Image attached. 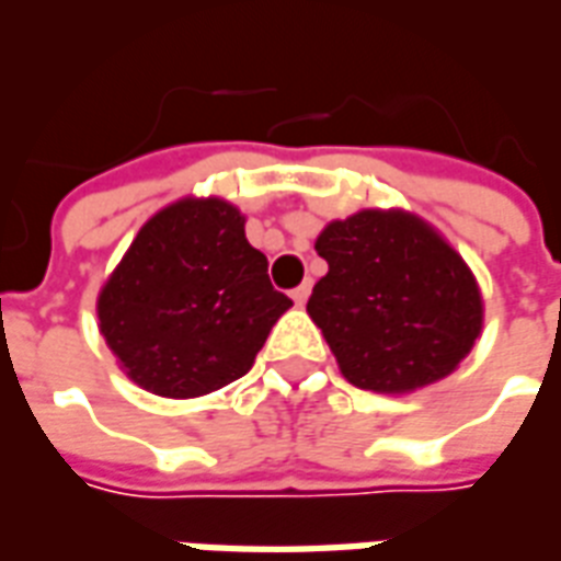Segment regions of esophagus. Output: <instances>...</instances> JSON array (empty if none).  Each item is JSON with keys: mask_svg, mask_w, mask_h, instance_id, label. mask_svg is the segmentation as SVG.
I'll list each match as a JSON object with an SVG mask.
<instances>
[{"mask_svg": "<svg viewBox=\"0 0 561 561\" xmlns=\"http://www.w3.org/2000/svg\"><path fill=\"white\" fill-rule=\"evenodd\" d=\"M309 291H312V285H309V282H304V285H297V288H294V291H291L294 304H306V300H309Z\"/></svg>", "mask_w": 561, "mask_h": 561, "instance_id": "esophagus-1", "label": "esophagus"}]
</instances>
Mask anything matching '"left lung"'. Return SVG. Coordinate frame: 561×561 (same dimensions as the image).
Returning a JSON list of instances; mask_svg holds the SVG:
<instances>
[{"mask_svg":"<svg viewBox=\"0 0 561 561\" xmlns=\"http://www.w3.org/2000/svg\"><path fill=\"white\" fill-rule=\"evenodd\" d=\"M328 261L306 304L342 376L376 393L442 381L481 336L483 300L466 261L402 209H360L330 221Z\"/></svg>","mask_w":561,"mask_h":561,"instance_id":"left-lung-1","label":"left lung"}]
</instances>
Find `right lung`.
I'll return each instance as SVG.
<instances>
[{
  "label": "right lung",
  "mask_w": 561,
  "mask_h": 561,
  "mask_svg": "<svg viewBox=\"0 0 561 561\" xmlns=\"http://www.w3.org/2000/svg\"><path fill=\"white\" fill-rule=\"evenodd\" d=\"M243 225L221 197H183L131 240L99 294V328L135 385L192 400L252 369L291 300Z\"/></svg>",
  "instance_id": "1"
}]
</instances>
